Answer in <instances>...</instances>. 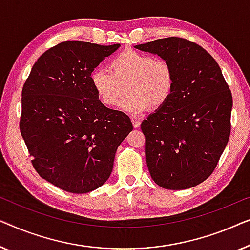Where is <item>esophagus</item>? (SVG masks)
<instances>
[{
	"label": "esophagus",
	"mask_w": 250,
	"mask_h": 250,
	"mask_svg": "<svg viewBox=\"0 0 250 250\" xmlns=\"http://www.w3.org/2000/svg\"><path fill=\"white\" fill-rule=\"evenodd\" d=\"M132 125L135 128H138V126L140 125V121L138 120V119H132Z\"/></svg>",
	"instance_id": "obj_1"
}]
</instances>
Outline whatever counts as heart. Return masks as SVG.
<instances>
[{"label":"heart","mask_w":250,"mask_h":250,"mask_svg":"<svg viewBox=\"0 0 250 250\" xmlns=\"http://www.w3.org/2000/svg\"><path fill=\"white\" fill-rule=\"evenodd\" d=\"M90 85L104 106L114 107L125 95L121 107L130 113L157 110L170 100L175 88V70L167 60L125 50L108 61V71H91Z\"/></svg>","instance_id":"b5f03b06"}]
</instances>
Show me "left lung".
I'll list each match as a JSON object with an SVG mask.
<instances>
[{
    "label": "left lung",
    "instance_id": "1",
    "mask_svg": "<svg viewBox=\"0 0 250 250\" xmlns=\"http://www.w3.org/2000/svg\"><path fill=\"white\" fill-rule=\"evenodd\" d=\"M135 48L175 70L171 98L140 125L150 177L170 190L195 187L213 173L229 140L231 90L213 56L194 42L167 37Z\"/></svg>",
    "mask_w": 250,
    "mask_h": 250
}]
</instances>
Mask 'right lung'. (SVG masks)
<instances>
[{"label": "right lung", "mask_w": 250, "mask_h": 250, "mask_svg": "<svg viewBox=\"0 0 250 250\" xmlns=\"http://www.w3.org/2000/svg\"><path fill=\"white\" fill-rule=\"evenodd\" d=\"M119 47L64 41L38 58L23 85L21 136L37 173L62 190L86 194L104 185L133 129L90 85L91 71Z\"/></svg>", "instance_id": "right-lung-1"}]
</instances>
